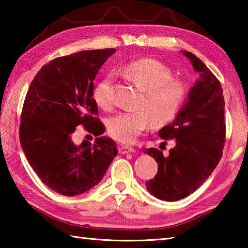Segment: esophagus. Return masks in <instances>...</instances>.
Instances as JSON below:
<instances>
[{"label":"esophagus","mask_w":248,"mask_h":248,"mask_svg":"<svg viewBox=\"0 0 248 248\" xmlns=\"http://www.w3.org/2000/svg\"><path fill=\"white\" fill-rule=\"evenodd\" d=\"M133 148H131V146H127V145H119L118 146V152L120 154H127V153H132L134 152Z\"/></svg>","instance_id":"34e87169"}]
</instances>
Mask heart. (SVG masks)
I'll return each mask as SVG.
<instances>
[{"label":"heart","instance_id":"1","mask_svg":"<svg viewBox=\"0 0 248 248\" xmlns=\"http://www.w3.org/2000/svg\"><path fill=\"white\" fill-rule=\"evenodd\" d=\"M121 73L144 91L138 110L120 111L108 119L110 136L123 143H131L152 123L163 127L171 123L187 98V87L173 78L169 66L153 58H140L128 62ZM94 99L104 110L114 106L112 78L106 77L96 85Z\"/></svg>","mask_w":248,"mask_h":248}]
</instances>
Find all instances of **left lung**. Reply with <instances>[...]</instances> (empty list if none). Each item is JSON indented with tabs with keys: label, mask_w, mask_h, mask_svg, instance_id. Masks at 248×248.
Segmentation results:
<instances>
[{
	"label": "left lung",
	"mask_w": 248,
	"mask_h": 248,
	"mask_svg": "<svg viewBox=\"0 0 248 248\" xmlns=\"http://www.w3.org/2000/svg\"><path fill=\"white\" fill-rule=\"evenodd\" d=\"M183 54L200 78L175 120L158 131L163 140H173L175 146L169 156L154 148L144 150L158 164L157 174L146 182V188L164 201H177L198 189L219 164L225 142L221 83L194 53Z\"/></svg>",
	"instance_id": "1"
}]
</instances>
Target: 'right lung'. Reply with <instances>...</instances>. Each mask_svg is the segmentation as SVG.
<instances>
[{
	"instance_id": "1",
	"label": "right lung",
	"mask_w": 248,
	"mask_h": 248,
	"mask_svg": "<svg viewBox=\"0 0 248 248\" xmlns=\"http://www.w3.org/2000/svg\"><path fill=\"white\" fill-rule=\"evenodd\" d=\"M116 49L84 50L40 69L25 97L19 141L29 165L46 186L63 196L89 191L103 179L117 155L115 141L102 137L94 79ZM83 125L95 143L75 146L72 133Z\"/></svg>"
}]
</instances>
